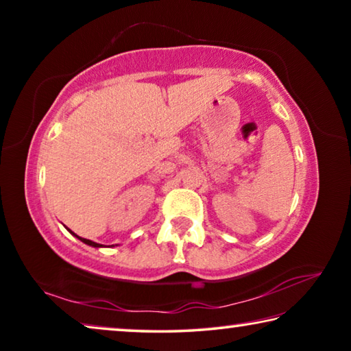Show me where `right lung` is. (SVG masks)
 <instances>
[{"label":"right lung","instance_id":"right-lung-1","mask_svg":"<svg viewBox=\"0 0 351 351\" xmlns=\"http://www.w3.org/2000/svg\"><path fill=\"white\" fill-rule=\"evenodd\" d=\"M69 230V232L71 234H73L74 237H77V239H79L80 241H83V243H85V245H88V246H93V247H104V245H99V243H96V241H91V240H86V239H82V237H79V235H75L74 232H73V230H71V229H68Z\"/></svg>","mask_w":351,"mask_h":351}]
</instances>
